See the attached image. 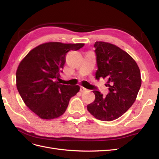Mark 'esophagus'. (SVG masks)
<instances>
[{"label": "esophagus", "instance_id": "esophagus-1", "mask_svg": "<svg viewBox=\"0 0 159 159\" xmlns=\"http://www.w3.org/2000/svg\"><path fill=\"white\" fill-rule=\"evenodd\" d=\"M87 90H88V89H86V88L82 87V86H81V88H80V92H84V91H87Z\"/></svg>", "mask_w": 159, "mask_h": 159}]
</instances>
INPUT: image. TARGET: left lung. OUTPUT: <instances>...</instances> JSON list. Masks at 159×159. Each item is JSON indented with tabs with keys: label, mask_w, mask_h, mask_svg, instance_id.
I'll list each match as a JSON object with an SVG mask.
<instances>
[{
	"label": "left lung",
	"mask_w": 159,
	"mask_h": 159,
	"mask_svg": "<svg viewBox=\"0 0 159 159\" xmlns=\"http://www.w3.org/2000/svg\"><path fill=\"white\" fill-rule=\"evenodd\" d=\"M98 70L96 79L107 80L109 93L104 96L94 90V102L88 105V111L101 121H110L123 115L132 106L141 85L140 70L133 57L117 46L95 42Z\"/></svg>",
	"instance_id": "left-lung-1"
}]
</instances>
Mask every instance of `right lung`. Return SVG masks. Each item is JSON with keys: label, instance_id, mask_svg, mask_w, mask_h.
<instances>
[{"label": "right lung", "instance_id": "obj_1", "mask_svg": "<svg viewBox=\"0 0 159 159\" xmlns=\"http://www.w3.org/2000/svg\"><path fill=\"white\" fill-rule=\"evenodd\" d=\"M84 44L48 42L32 49L19 64L16 87L26 106L44 119L63 115L79 85H62L57 81L70 50H78Z\"/></svg>", "mask_w": 159, "mask_h": 159}]
</instances>
